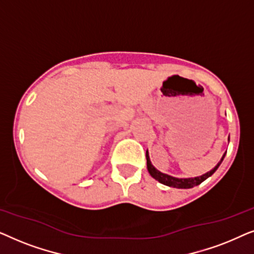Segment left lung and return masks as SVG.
<instances>
[{
	"instance_id": "1",
	"label": "left lung",
	"mask_w": 254,
	"mask_h": 254,
	"mask_svg": "<svg viewBox=\"0 0 254 254\" xmlns=\"http://www.w3.org/2000/svg\"><path fill=\"white\" fill-rule=\"evenodd\" d=\"M229 140H230V136H229ZM225 154H227V151L224 152V155L222 156L221 161L217 163V165L215 166L213 170H210V171H208L207 173H204V175H202V176L194 177V178H176V177H172L170 175H166V173H163L161 171H158V170L151 164L148 150L145 151V157H147L148 171H149V173H150V176L152 177V178L157 180V182L163 184V185L173 187V189H192V187H194V186L200 185L201 183L204 182L207 178H209L210 176H213V173L216 171V170L218 169V166L221 165V163L223 162Z\"/></svg>"
}]
</instances>
